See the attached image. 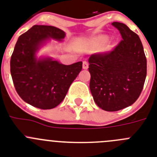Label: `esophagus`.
<instances>
[{"label": "esophagus", "instance_id": "34e87169", "mask_svg": "<svg viewBox=\"0 0 157 157\" xmlns=\"http://www.w3.org/2000/svg\"><path fill=\"white\" fill-rule=\"evenodd\" d=\"M88 67H89V64H88V63L86 62V61H83V63H82V68L86 70L88 69Z\"/></svg>", "mask_w": 157, "mask_h": 157}]
</instances>
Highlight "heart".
Here are the masks:
<instances>
[{
	"label": "heart",
	"mask_w": 157,
	"mask_h": 157,
	"mask_svg": "<svg viewBox=\"0 0 157 157\" xmlns=\"http://www.w3.org/2000/svg\"><path fill=\"white\" fill-rule=\"evenodd\" d=\"M109 40V36H105V35H102V36H100L99 37H98L97 39V42L99 43V44H105V42H107Z\"/></svg>",
	"instance_id": "b5f03b06"
}]
</instances>
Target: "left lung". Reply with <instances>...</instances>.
Wrapping results in <instances>:
<instances>
[{
    "mask_svg": "<svg viewBox=\"0 0 157 157\" xmlns=\"http://www.w3.org/2000/svg\"><path fill=\"white\" fill-rule=\"evenodd\" d=\"M112 25L123 40L113 51L91 55L88 59L94 101L109 112L133 104L142 91L147 75V60L138 36L122 23Z\"/></svg>",
    "mask_w": 157,
    "mask_h": 157,
    "instance_id": "8db88e82",
    "label": "left lung"
}]
</instances>
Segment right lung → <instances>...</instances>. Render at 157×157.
<instances>
[{
    "instance_id": "right-lung-1",
    "label": "right lung",
    "mask_w": 157,
    "mask_h": 157,
    "mask_svg": "<svg viewBox=\"0 0 157 157\" xmlns=\"http://www.w3.org/2000/svg\"><path fill=\"white\" fill-rule=\"evenodd\" d=\"M66 34L54 26L34 25L18 38L10 60V71L19 96L42 109L56 107L82 71V62L64 65L51 57L37 58L40 48L51 39L62 41Z\"/></svg>"
}]
</instances>
